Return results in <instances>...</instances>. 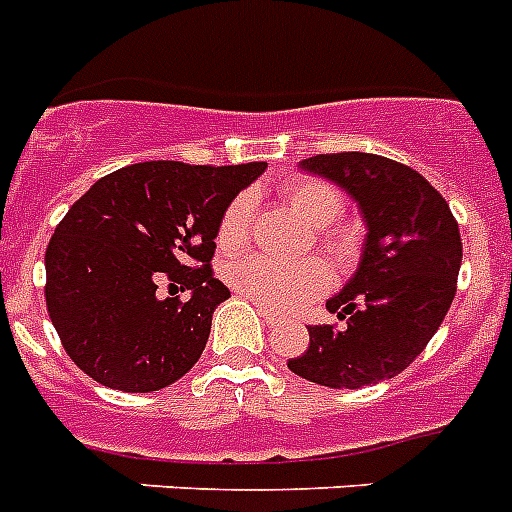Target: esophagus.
<instances>
[{
  "mask_svg": "<svg viewBox=\"0 0 512 512\" xmlns=\"http://www.w3.org/2000/svg\"><path fill=\"white\" fill-rule=\"evenodd\" d=\"M257 307H260V315H263V321L268 323V326H276L278 315L273 313V310H268V307H263V305H257Z\"/></svg>",
  "mask_w": 512,
  "mask_h": 512,
  "instance_id": "1",
  "label": "esophagus"
}]
</instances>
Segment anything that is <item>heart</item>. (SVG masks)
<instances>
[{"label":"heart","mask_w":512,"mask_h":512,"mask_svg":"<svg viewBox=\"0 0 512 512\" xmlns=\"http://www.w3.org/2000/svg\"><path fill=\"white\" fill-rule=\"evenodd\" d=\"M281 197L294 213L310 226L318 228L323 247L336 257L347 255L350 239L342 231L328 228L342 213L344 199L336 186L328 181L310 176H297L286 181L281 189ZM255 228V194L242 191L236 194L228 207L220 215L218 223V244L226 252H239L247 247ZM228 284L244 297L255 299L257 305L270 307V310H289L307 299L318 297L326 292L328 268L321 260H302V263H281L265 255H249L236 260L226 268Z\"/></svg>","instance_id":"obj_1"}]
</instances>
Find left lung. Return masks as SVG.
<instances>
[{"instance_id":"obj_1","label":"left lung","mask_w":512,"mask_h":512,"mask_svg":"<svg viewBox=\"0 0 512 512\" xmlns=\"http://www.w3.org/2000/svg\"><path fill=\"white\" fill-rule=\"evenodd\" d=\"M299 168L342 186L368 234L355 276L326 302L342 323L307 326L310 347L289 360V371L331 389L394 378L426 350L455 299L458 220L418 170L389 157L336 152Z\"/></svg>"}]
</instances>
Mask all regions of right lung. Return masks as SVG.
Here are the masks:
<instances>
[{"instance_id":"1","label":"right lung","mask_w":512,"mask_h":512,"mask_svg":"<svg viewBox=\"0 0 512 512\" xmlns=\"http://www.w3.org/2000/svg\"><path fill=\"white\" fill-rule=\"evenodd\" d=\"M265 168L136 162L70 207L44 255V294L62 347L86 376L120 392H157L191 371L215 307L231 297L210 268L220 215ZM178 288L192 294L186 303Z\"/></svg>"}]
</instances>
